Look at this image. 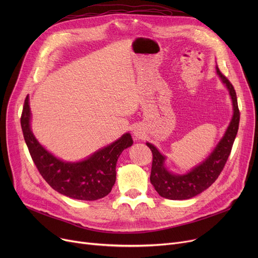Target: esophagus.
Segmentation results:
<instances>
[{"mask_svg":"<svg viewBox=\"0 0 258 258\" xmlns=\"http://www.w3.org/2000/svg\"><path fill=\"white\" fill-rule=\"evenodd\" d=\"M134 134H135V137H136V138H140L141 137V134L138 131H136Z\"/></svg>","mask_w":258,"mask_h":258,"instance_id":"obj_1","label":"esophagus"}]
</instances>
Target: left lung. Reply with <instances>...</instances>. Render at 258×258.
I'll return each mask as SVG.
<instances>
[{
    "label": "left lung",
    "instance_id": "8db88e82",
    "mask_svg": "<svg viewBox=\"0 0 258 258\" xmlns=\"http://www.w3.org/2000/svg\"><path fill=\"white\" fill-rule=\"evenodd\" d=\"M216 73L226 85L230 96H231L233 116L224 137L216 145L213 152L207 157V159H205V161H203L201 164L194 167L186 174H173L164 166L165 157L159 153L156 146L148 142L146 143V145L151 148L153 154L151 183L155 187L157 192L165 199L187 200L204 191L219 178L230 156V153H231L232 145L238 131L240 114L237 105L236 93L232 84L230 83L225 75L222 74L218 66H216Z\"/></svg>",
    "mask_w": 258,
    "mask_h": 258
}]
</instances>
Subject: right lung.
<instances>
[{
  "label": "right lung",
  "mask_w": 258,
  "mask_h": 258,
  "mask_svg": "<svg viewBox=\"0 0 258 258\" xmlns=\"http://www.w3.org/2000/svg\"><path fill=\"white\" fill-rule=\"evenodd\" d=\"M30 118L27 96L21 117L24 139L37 170L54 190L83 201H95L111 192L116 181L117 160L123 150L133 144L131 134H124L88 159L72 163L54 157L38 143L30 128Z\"/></svg>",
  "instance_id": "obj_1"
}]
</instances>
